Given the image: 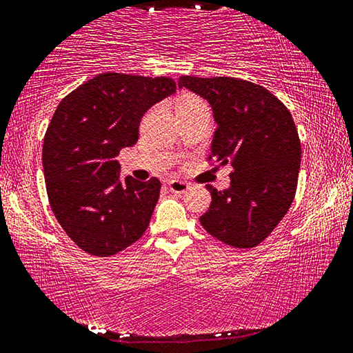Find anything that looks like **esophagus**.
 I'll return each mask as SVG.
<instances>
[{"label": "esophagus", "instance_id": "obj_1", "mask_svg": "<svg viewBox=\"0 0 353 353\" xmlns=\"http://www.w3.org/2000/svg\"><path fill=\"white\" fill-rule=\"evenodd\" d=\"M168 187L172 193H177V194H182L185 193L187 190L190 188V183L183 182V181H179V179H171V181H168Z\"/></svg>", "mask_w": 353, "mask_h": 353}]
</instances>
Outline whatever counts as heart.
Here are the masks:
<instances>
[{"label":"heart","instance_id":"heart-1","mask_svg":"<svg viewBox=\"0 0 353 353\" xmlns=\"http://www.w3.org/2000/svg\"><path fill=\"white\" fill-rule=\"evenodd\" d=\"M187 102H199V99H198V97H193V96H190V97H183L179 103H187Z\"/></svg>","mask_w":353,"mask_h":353}]
</instances>
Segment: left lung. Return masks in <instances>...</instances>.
I'll return each instance as SVG.
<instances>
[{
  "label": "left lung",
  "instance_id": "obj_1",
  "mask_svg": "<svg viewBox=\"0 0 353 353\" xmlns=\"http://www.w3.org/2000/svg\"><path fill=\"white\" fill-rule=\"evenodd\" d=\"M210 103L216 122L210 159L232 165L231 185L212 194L199 218L210 236L234 248H253L288 214L297 190L301 146L292 114L264 86L231 77H181Z\"/></svg>",
  "mask_w": 353,
  "mask_h": 353
}]
</instances>
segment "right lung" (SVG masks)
<instances>
[{"label":"right lung","mask_w":353,"mask_h":353,"mask_svg":"<svg viewBox=\"0 0 353 353\" xmlns=\"http://www.w3.org/2000/svg\"><path fill=\"white\" fill-rule=\"evenodd\" d=\"M174 92L172 78L108 72L56 108L42 150L47 194L56 220L86 253L113 256L148 229L161 183L132 176L122 182L114 159L138 141L143 114Z\"/></svg>","instance_id":"right-lung-1"}]
</instances>
